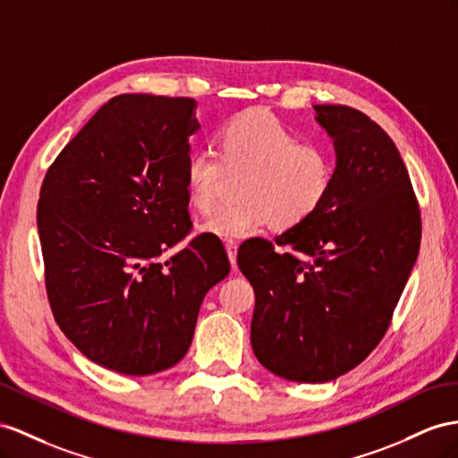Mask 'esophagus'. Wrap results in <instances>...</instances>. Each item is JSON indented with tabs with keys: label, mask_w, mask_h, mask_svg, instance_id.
Listing matches in <instances>:
<instances>
[{
	"label": "esophagus",
	"mask_w": 458,
	"mask_h": 458,
	"mask_svg": "<svg viewBox=\"0 0 458 458\" xmlns=\"http://www.w3.org/2000/svg\"><path fill=\"white\" fill-rule=\"evenodd\" d=\"M226 253H228V259L232 263V267H236V257H238V243L228 240L226 242Z\"/></svg>",
	"instance_id": "1"
}]
</instances>
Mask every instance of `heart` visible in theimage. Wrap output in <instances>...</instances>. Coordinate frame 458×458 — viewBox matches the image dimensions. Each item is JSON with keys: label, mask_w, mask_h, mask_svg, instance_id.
Returning <instances> with one entry per match:
<instances>
[{"label": "heart", "mask_w": 458, "mask_h": 458, "mask_svg": "<svg viewBox=\"0 0 458 458\" xmlns=\"http://www.w3.org/2000/svg\"><path fill=\"white\" fill-rule=\"evenodd\" d=\"M218 148L197 150L187 158L185 185L190 201L210 213L226 172H245L242 201L220 207L201 230L222 240L259 233L273 222L292 228L310 218L331 190L335 164L329 150L301 143L300 135L267 110L232 117L218 131Z\"/></svg>", "instance_id": "heart-1"}]
</instances>
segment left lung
<instances>
[{"instance_id":"left-lung-1","label":"left lung","mask_w":458,"mask_h":458,"mask_svg":"<svg viewBox=\"0 0 458 458\" xmlns=\"http://www.w3.org/2000/svg\"><path fill=\"white\" fill-rule=\"evenodd\" d=\"M333 139L331 190L315 213L238 251L255 292L251 346L288 381L327 383L354 369L389 329L418 259L421 220L404 162L366 114L321 104Z\"/></svg>"}]
</instances>
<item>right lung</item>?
Wrapping results in <instances>:
<instances>
[{
	"label": "right lung",
	"instance_id": "add662e5",
	"mask_svg": "<svg viewBox=\"0 0 458 458\" xmlns=\"http://www.w3.org/2000/svg\"><path fill=\"white\" fill-rule=\"evenodd\" d=\"M197 102L108 100L46 172L38 236L60 329L98 366L150 375L190 350L207 292L230 273L225 245L191 230L185 166Z\"/></svg>",
	"mask_w": 458,
	"mask_h": 458
}]
</instances>
